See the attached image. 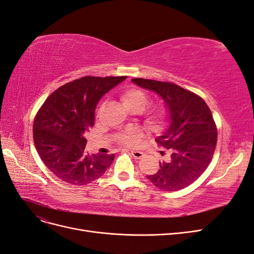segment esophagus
<instances>
[{"instance_id":"obj_1","label":"esophagus","mask_w":254,"mask_h":254,"mask_svg":"<svg viewBox=\"0 0 254 254\" xmlns=\"http://www.w3.org/2000/svg\"><path fill=\"white\" fill-rule=\"evenodd\" d=\"M131 155L134 157V159H142L144 157V153L139 150H131Z\"/></svg>"}]
</instances>
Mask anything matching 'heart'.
Returning a JSON list of instances; mask_svg holds the SVG:
<instances>
[{
	"label": "heart",
	"mask_w": 254,
	"mask_h": 254,
	"mask_svg": "<svg viewBox=\"0 0 254 254\" xmlns=\"http://www.w3.org/2000/svg\"><path fill=\"white\" fill-rule=\"evenodd\" d=\"M123 105L128 111L141 113L149 104V98L145 92L136 87H127L120 94ZM167 121V111L163 108H155L144 115V122L148 128L159 130ZM142 132L139 128H127L118 134V141L128 146H135L140 143Z\"/></svg>",
	"instance_id": "obj_1"
}]
</instances>
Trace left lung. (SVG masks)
<instances>
[{
	"label": "left lung",
	"instance_id": "8db88e82",
	"mask_svg": "<svg viewBox=\"0 0 254 254\" xmlns=\"http://www.w3.org/2000/svg\"><path fill=\"white\" fill-rule=\"evenodd\" d=\"M131 81L159 95L168 112V126L156 142L168 148L170 156L147 180L164 191L189 186L206 170L215 153L217 128L208 106L200 96L170 82L142 78Z\"/></svg>",
	"mask_w": 254,
	"mask_h": 254
}]
</instances>
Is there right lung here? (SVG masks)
<instances>
[{
    "label": "right lung",
    "instance_id": "add662e5",
    "mask_svg": "<svg viewBox=\"0 0 254 254\" xmlns=\"http://www.w3.org/2000/svg\"><path fill=\"white\" fill-rule=\"evenodd\" d=\"M127 77H83L54 91L34 120L33 138L45 166L62 182L84 186L105 174L114 154H88L85 133L102 96Z\"/></svg>",
    "mask_w": 254,
    "mask_h": 254
}]
</instances>
